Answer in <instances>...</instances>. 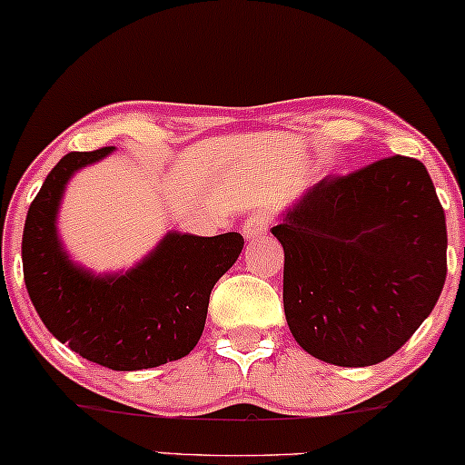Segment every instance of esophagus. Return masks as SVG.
Masks as SVG:
<instances>
[{
    "label": "esophagus",
    "instance_id": "esophagus-1",
    "mask_svg": "<svg viewBox=\"0 0 465 465\" xmlns=\"http://www.w3.org/2000/svg\"><path fill=\"white\" fill-rule=\"evenodd\" d=\"M268 226H271V219H268V214L262 213V210H257V213L248 214L246 222H243V226H242V232H243V237L251 242V239H257V237H262V234H266Z\"/></svg>",
    "mask_w": 465,
    "mask_h": 465
}]
</instances>
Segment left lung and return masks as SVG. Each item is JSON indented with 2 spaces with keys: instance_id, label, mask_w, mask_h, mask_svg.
Here are the masks:
<instances>
[{
  "instance_id": "8db88e82",
  "label": "left lung",
  "mask_w": 465,
  "mask_h": 465,
  "mask_svg": "<svg viewBox=\"0 0 465 465\" xmlns=\"http://www.w3.org/2000/svg\"><path fill=\"white\" fill-rule=\"evenodd\" d=\"M271 232L284 248L291 333L331 365L387 361L446 284V213L425 165L410 156L327 176Z\"/></svg>"
}]
</instances>
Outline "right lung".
Masks as SVG:
<instances>
[{"label": "right lung", "instance_id": "right-lung-1", "mask_svg": "<svg viewBox=\"0 0 465 465\" xmlns=\"http://www.w3.org/2000/svg\"><path fill=\"white\" fill-rule=\"evenodd\" d=\"M112 150L71 152L49 172L24 223V282L42 322L71 351L116 371L150 370L197 347L213 286L237 262L243 237L167 232L141 264L116 275L74 264L55 228L64 185Z\"/></svg>", "mask_w": 465, "mask_h": 465}]
</instances>
